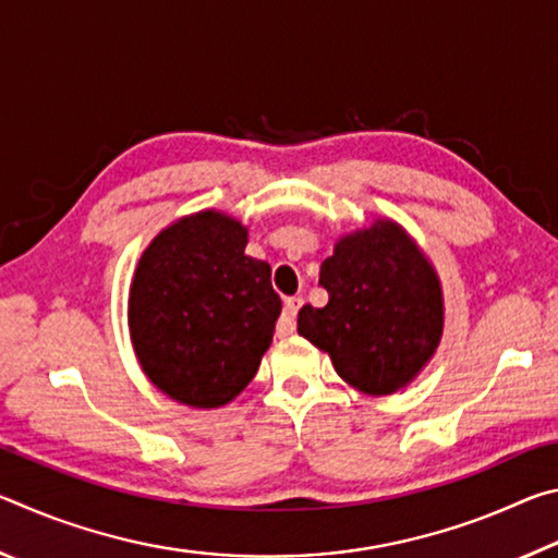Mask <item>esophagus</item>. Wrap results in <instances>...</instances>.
<instances>
[{
  "mask_svg": "<svg viewBox=\"0 0 558 558\" xmlns=\"http://www.w3.org/2000/svg\"><path fill=\"white\" fill-rule=\"evenodd\" d=\"M302 307V298H286V305H282V315L278 319V335L280 337H288L295 332V319H298V310Z\"/></svg>",
  "mask_w": 558,
  "mask_h": 558,
  "instance_id": "1",
  "label": "esophagus"
}]
</instances>
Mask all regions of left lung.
<instances>
[{
    "instance_id": "left-lung-1",
    "label": "left lung",
    "mask_w": 558,
    "mask_h": 558,
    "mask_svg": "<svg viewBox=\"0 0 558 558\" xmlns=\"http://www.w3.org/2000/svg\"><path fill=\"white\" fill-rule=\"evenodd\" d=\"M327 305L298 313V335L329 354L337 374L362 393L409 386L442 337L436 268L391 219L342 235L319 268Z\"/></svg>"
}]
</instances>
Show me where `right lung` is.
Wrapping results in <instances>:
<instances>
[{
    "mask_svg": "<svg viewBox=\"0 0 558 558\" xmlns=\"http://www.w3.org/2000/svg\"><path fill=\"white\" fill-rule=\"evenodd\" d=\"M248 229L206 209L169 223L137 263L128 325L137 362L159 391L219 409L256 376L280 298L266 260L245 256Z\"/></svg>",
    "mask_w": 558,
    "mask_h": 558,
    "instance_id": "obj_1",
    "label": "right lung"
}]
</instances>
